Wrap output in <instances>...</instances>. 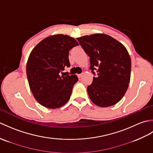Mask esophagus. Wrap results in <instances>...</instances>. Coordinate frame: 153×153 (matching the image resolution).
I'll use <instances>...</instances> for the list:
<instances>
[{
    "instance_id": "34e87169",
    "label": "esophagus",
    "mask_w": 153,
    "mask_h": 153,
    "mask_svg": "<svg viewBox=\"0 0 153 153\" xmlns=\"http://www.w3.org/2000/svg\"><path fill=\"white\" fill-rule=\"evenodd\" d=\"M83 76V74H78L77 75V77H79V78H81V77H82Z\"/></svg>"
}]
</instances>
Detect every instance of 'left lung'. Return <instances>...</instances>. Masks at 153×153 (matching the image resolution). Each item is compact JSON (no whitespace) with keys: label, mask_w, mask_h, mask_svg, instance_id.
<instances>
[{"label":"left lung","mask_w":153,"mask_h":153,"mask_svg":"<svg viewBox=\"0 0 153 153\" xmlns=\"http://www.w3.org/2000/svg\"><path fill=\"white\" fill-rule=\"evenodd\" d=\"M90 58V70H97L87 87L91 100L100 107L116 105L124 96L131 76V58L123 45L108 35L95 33L77 38Z\"/></svg>","instance_id":"obj_1"}]
</instances>
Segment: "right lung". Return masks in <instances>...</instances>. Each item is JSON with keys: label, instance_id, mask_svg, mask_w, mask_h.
I'll return each instance as SVG.
<instances>
[{"label": "right lung", "instance_id": "1", "mask_svg": "<svg viewBox=\"0 0 153 153\" xmlns=\"http://www.w3.org/2000/svg\"><path fill=\"white\" fill-rule=\"evenodd\" d=\"M77 45L74 38L57 34L45 38L31 51L26 74L31 91L42 106L58 108L69 100L78 78L76 75L60 76V72L70 66L69 51Z\"/></svg>", "mask_w": 153, "mask_h": 153}]
</instances>
